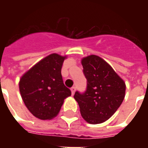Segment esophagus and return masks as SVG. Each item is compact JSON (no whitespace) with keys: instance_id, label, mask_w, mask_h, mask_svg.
I'll return each instance as SVG.
<instances>
[{"instance_id":"34e87169","label":"esophagus","mask_w":148,"mask_h":148,"mask_svg":"<svg viewBox=\"0 0 148 148\" xmlns=\"http://www.w3.org/2000/svg\"><path fill=\"white\" fill-rule=\"evenodd\" d=\"M71 93H72V95H74V93H75V91H76V87L73 86L71 89Z\"/></svg>"}]
</instances>
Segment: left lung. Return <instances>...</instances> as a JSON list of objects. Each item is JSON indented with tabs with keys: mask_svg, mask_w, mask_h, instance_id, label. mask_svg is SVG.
<instances>
[{
	"mask_svg": "<svg viewBox=\"0 0 148 148\" xmlns=\"http://www.w3.org/2000/svg\"><path fill=\"white\" fill-rule=\"evenodd\" d=\"M87 79L86 90L76 91L74 99L82 116L92 124L109 120L121 106L125 96V83L110 65L99 56L92 55L82 59Z\"/></svg>",
	"mask_w": 148,
	"mask_h": 148,
	"instance_id": "obj_1",
	"label": "left lung"
}]
</instances>
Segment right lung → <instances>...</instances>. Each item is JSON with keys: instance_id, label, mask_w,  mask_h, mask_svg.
Segmentation results:
<instances>
[{"instance_id": "right-lung-1", "label": "right lung", "mask_w": 148, "mask_h": 148, "mask_svg": "<svg viewBox=\"0 0 148 148\" xmlns=\"http://www.w3.org/2000/svg\"><path fill=\"white\" fill-rule=\"evenodd\" d=\"M66 58L58 54L48 55L27 71L20 80V92L25 106L40 120L56 116L64 99L71 95L61 74Z\"/></svg>"}]
</instances>
